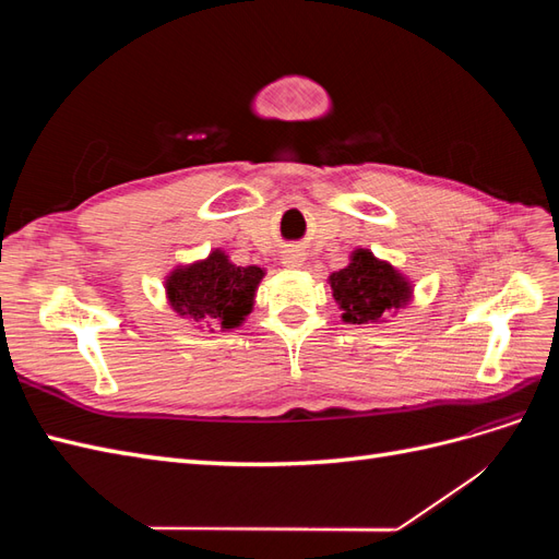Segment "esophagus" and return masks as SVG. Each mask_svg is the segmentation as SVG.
I'll return each instance as SVG.
<instances>
[{
    "mask_svg": "<svg viewBox=\"0 0 559 559\" xmlns=\"http://www.w3.org/2000/svg\"><path fill=\"white\" fill-rule=\"evenodd\" d=\"M302 261H306V259H302V253L298 249H284L282 251V263L286 267H300Z\"/></svg>",
    "mask_w": 559,
    "mask_h": 559,
    "instance_id": "1",
    "label": "esophagus"
}]
</instances>
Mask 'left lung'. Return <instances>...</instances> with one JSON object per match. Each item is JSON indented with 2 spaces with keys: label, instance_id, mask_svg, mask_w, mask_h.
Masks as SVG:
<instances>
[{
  "label": "left lung",
  "instance_id": "left-lung-1",
  "mask_svg": "<svg viewBox=\"0 0 559 559\" xmlns=\"http://www.w3.org/2000/svg\"><path fill=\"white\" fill-rule=\"evenodd\" d=\"M329 284L347 324L384 321L386 312L405 308L413 298L411 280L361 247L349 253V263L343 270L329 275Z\"/></svg>",
  "mask_w": 559,
  "mask_h": 559
}]
</instances>
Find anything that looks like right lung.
I'll list each match as a JSON object with an SVG mask.
<instances>
[{"instance_id":"1","label":"right lung","mask_w":559,"mask_h":559,"mask_svg":"<svg viewBox=\"0 0 559 559\" xmlns=\"http://www.w3.org/2000/svg\"><path fill=\"white\" fill-rule=\"evenodd\" d=\"M263 277V267L235 265L226 251L212 249L207 259L177 265L165 277V296L179 317L216 321L228 331L242 326Z\"/></svg>"}]
</instances>
